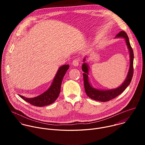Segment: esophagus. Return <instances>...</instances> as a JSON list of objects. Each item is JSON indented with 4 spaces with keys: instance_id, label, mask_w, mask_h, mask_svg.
I'll return each instance as SVG.
<instances>
[{
    "instance_id": "1",
    "label": "esophagus",
    "mask_w": 145,
    "mask_h": 145,
    "mask_svg": "<svg viewBox=\"0 0 145 145\" xmlns=\"http://www.w3.org/2000/svg\"><path fill=\"white\" fill-rule=\"evenodd\" d=\"M79 62H80V60L79 59H74L73 62H72V65L74 67H77L78 65V64H79Z\"/></svg>"
}]
</instances>
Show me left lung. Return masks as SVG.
Returning <instances> with one entry per match:
<instances>
[{
    "label": "left lung",
    "mask_w": 145,
    "mask_h": 145,
    "mask_svg": "<svg viewBox=\"0 0 145 145\" xmlns=\"http://www.w3.org/2000/svg\"><path fill=\"white\" fill-rule=\"evenodd\" d=\"M115 38H124L126 40V42L127 45V48L130 53V64L129 71L127 74V76L126 78L125 81L123 82V84L119 87L112 89H107V90H100L96 89L92 87L89 83L88 78V71L89 68L87 64L84 63L82 65V70L84 73H83V78H84V84L85 91L88 97L91 98L93 100L106 102L112 99H114L120 94H121L126 88L129 86L131 81V79L133 76V61H134V53L133 49L130 45L129 39L126 33L124 31H121L115 37ZM86 61V58L83 59V62Z\"/></svg>",
    "instance_id": "left-lung-1"
}]
</instances>
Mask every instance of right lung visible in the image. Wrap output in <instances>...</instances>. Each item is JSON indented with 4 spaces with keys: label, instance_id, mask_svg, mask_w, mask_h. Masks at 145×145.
I'll list each match as a JSON object with an SVG mask.
<instances>
[{
    "label": "right lung",
    "instance_id": "add662e5",
    "mask_svg": "<svg viewBox=\"0 0 145 145\" xmlns=\"http://www.w3.org/2000/svg\"><path fill=\"white\" fill-rule=\"evenodd\" d=\"M69 67V65H64L59 68L50 88L42 94L33 98H27L20 95H18L34 106L44 107L51 105L56 101L59 95L62 81Z\"/></svg>",
    "mask_w": 145,
    "mask_h": 145
}]
</instances>
